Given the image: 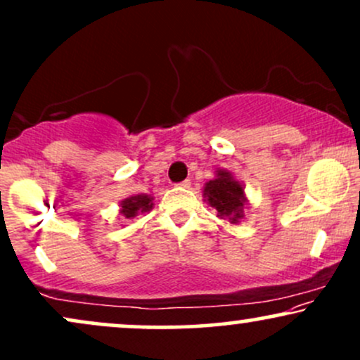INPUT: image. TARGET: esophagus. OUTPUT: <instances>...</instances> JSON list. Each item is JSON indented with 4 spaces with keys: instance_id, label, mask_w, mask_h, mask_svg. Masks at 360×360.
Segmentation results:
<instances>
[{
    "instance_id": "esophagus-1",
    "label": "esophagus",
    "mask_w": 360,
    "mask_h": 360,
    "mask_svg": "<svg viewBox=\"0 0 360 360\" xmlns=\"http://www.w3.org/2000/svg\"><path fill=\"white\" fill-rule=\"evenodd\" d=\"M177 186H179V188H189L191 183H189V179H186V181H181V183H177Z\"/></svg>"
}]
</instances>
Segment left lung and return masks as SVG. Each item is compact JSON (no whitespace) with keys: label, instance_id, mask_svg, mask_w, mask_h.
Segmentation results:
<instances>
[{"label":"left lung","instance_id":"left-lung-1","mask_svg":"<svg viewBox=\"0 0 360 360\" xmlns=\"http://www.w3.org/2000/svg\"><path fill=\"white\" fill-rule=\"evenodd\" d=\"M205 196L208 203L217 210L221 220L237 223L242 218L243 210V188L238 181L232 179L230 172L220 171L217 179L210 181L205 188Z\"/></svg>","mask_w":360,"mask_h":360}]
</instances>
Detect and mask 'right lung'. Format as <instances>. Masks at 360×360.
Wrapping results in <instances>:
<instances>
[{
  "instance_id": "add662e5",
  "label": "right lung",
  "mask_w": 360,
  "mask_h": 360,
  "mask_svg": "<svg viewBox=\"0 0 360 360\" xmlns=\"http://www.w3.org/2000/svg\"><path fill=\"white\" fill-rule=\"evenodd\" d=\"M152 205H154L152 203V198H148L147 194H139V196L127 198L122 203V214L125 218H131L137 213L148 212V210L152 208Z\"/></svg>"
}]
</instances>
